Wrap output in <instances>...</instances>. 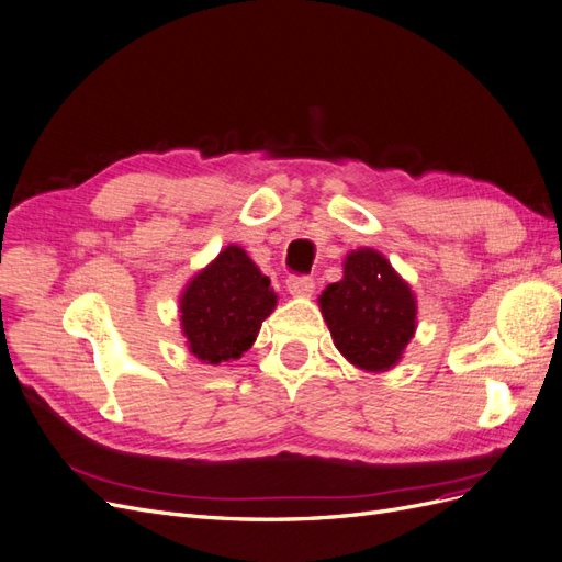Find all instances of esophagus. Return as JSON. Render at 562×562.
Segmentation results:
<instances>
[{"mask_svg": "<svg viewBox=\"0 0 562 562\" xmlns=\"http://www.w3.org/2000/svg\"><path fill=\"white\" fill-rule=\"evenodd\" d=\"M285 288H288V293L295 297H307L314 293V279L312 277H288Z\"/></svg>", "mask_w": 562, "mask_h": 562, "instance_id": "34e87169", "label": "esophagus"}]
</instances>
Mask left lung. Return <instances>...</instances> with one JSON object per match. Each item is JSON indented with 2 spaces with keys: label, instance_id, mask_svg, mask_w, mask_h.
Instances as JSON below:
<instances>
[{
  "label": "left lung",
  "instance_id": "1",
  "mask_svg": "<svg viewBox=\"0 0 562 562\" xmlns=\"http://www.w3.org/2000/svg\"><path fill=\"white\" fill-rule=\"evenodd\" d=\"M345 274L318 295L323 321L345 359L366 372H386L417 330V297L375 248H356Z\"/></svg>",
  "mask_w": 562,
  "mask_h": 562
}]
</instances>
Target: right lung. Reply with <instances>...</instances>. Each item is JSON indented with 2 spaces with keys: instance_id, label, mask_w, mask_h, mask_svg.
Masks as SVG:
<instances>
[{
  "instance_id": "obj_1",
  "label": "right lung",
  "mask_w": 562,
  "mask_h": 562,
  "mask_svg": "<svg viewBox=\"0 0 562 562\" xmlns=\"http://www.w3.org/2000/svg\"><path fill=\"white\" fill-rule=\"evenodd\" d=\"M274 310V288L234 244L184 283L178 307L184 345L206 366L241 359Z\"/></svg>"
}]
</instances>
